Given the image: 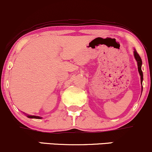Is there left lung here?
<instances>
[{
    "instance_id": "left-lung-1",
    "label": "left lung",
    "mask_w": 152,
    "mask_h": 152,
    "mask_svg": "<svg viewBox=\"0 0 152 152\" xmlns=\"http://www.w3.org/2000/svg\"><path fill=\"white\" fill-rule=\"evenodd\" d=\"M134 58H135L137 62V66H138V71H139L140 77H141V82L142 83V80H143V73H142V59L140 58V56L139 54H138L137 52L136 51V50H134ZM143 89V88H142Z\"/></svg>"
}]
</instances>
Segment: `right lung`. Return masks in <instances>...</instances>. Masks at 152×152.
I'll use <instances>...</instances> for the list:
<instances>
[{"label": "right lung", "instance_id": "right-lung-1", "mask_svg": "<svg viewBox=\"0 0 152 152\" xmlns=\"http://www.w3.org/2000/svg\"><path fill=\"white\" fill-rule=\"evenodd\" d=\"M27 117L29 118H36V119H41V118H42L41 117H39V116H36V115H28Z\"/></svg>", "mask_w": 152, "mask_h": 152}]
</instances>
